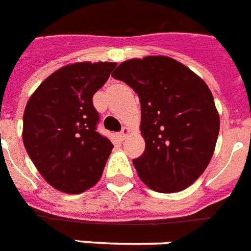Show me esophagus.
Segmentation results:
<instances>
[{
  "instance_id": "obj_1",
  "label": "esophagus",
  "mask_w": 251,
  "mask_h": 251,
  "mask_svg": "<svg viewBox=\"0 0 251 251\" xmlns=\"http://www.w3.org/2000/svg\"><path fill=\"white\" fill-rule=\"evenodd\" d=\"M130 134V129H129V127H124V129H122V130H121V133L120 134H118V137H120L121 140H126V137H127V135Z\"/></svg>"
}]
</instances>
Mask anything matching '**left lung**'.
<instances>
[{
    "instance_id": "1",
    "label": "left lung",
    "mask_w": 251,
    "mask_h": 251,
    "mask_svg": "<svg viewBox=\"0 0 251 251\" xmlns=\"http://www.w3.org/2000/svg\"><path fill=\"white\" fill-rule=\"evenodd\" d=\"M111 77L140 97L145 151L133 163L141 181L158 193L193 185L210 162L220 133V114L205 81L166 55L124 61Z\"/></svg>"
}]
</instances>
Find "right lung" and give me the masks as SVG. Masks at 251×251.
<instances>
[{
    "label": "right lung",
    "mask_w": 251,
    "mask_h": 251,
    "mask_svg": "<svg viewBox=\"0 0 251 251\" xmlns=\"http://www.w3.org/2000/svg\"><path fill=\"white\" fill-rule=\"evenodd\" d=\"M116 62L62 66L41 83L24 111L22 141L46 182L66 194L86 192L100 181L113 149L96 126L93 96Z\"/></svg>",
    "instance_id": "obj_1"
}]
</instances>
